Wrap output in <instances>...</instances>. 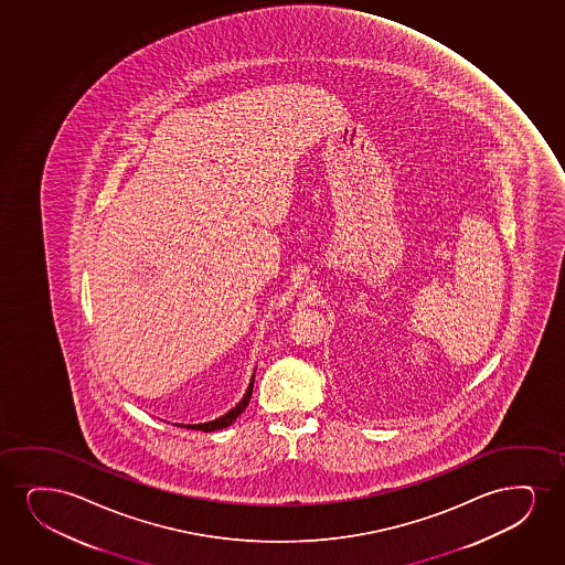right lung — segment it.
<instances>
[{
    "instance_id": "add662e5",
    "label": "right lung",
    "mask_w": 565,
    "mask_h": 565,
    "mask_svg": "<svg viewBox=\"0 0 565 565\" xmlns=\"http://www.w3.org/2000/svg\"><path fill=\"white\" fill-rule=\"evenodd\" d=\"M252 390H254V376H252L248 390L244 393L243 399L236 403L235 407L231 408L228 413L215 418V420L202 422V424H178V426H185L186 429H201V431H215V429L227 428L228 424H233L236 420V416L243 415L244 408L248 407L250 403Z\"/></svg>"
}]
</instances>
